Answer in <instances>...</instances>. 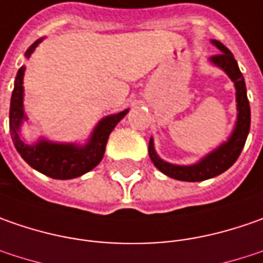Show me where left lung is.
<instances>
[{
    "label": "left lung",
    "instance_id": "8db88e82",
    "mask_svg": "<svg viewBox=\"0 0 263 263\" xmlns=\"http://www.w3.org/2000/svg\"><path fill=\"white\" fill-rule=\"evenodd\" d=\"M211 44L217 46L221 51L217 55H212L209 58L211 64L221 68L227 74L236 87V102H237V120L236 126L233 128V133L230 135L227 142L221 143L217 149L209 152L208 155L197 161L196 164L192 165H178L164 161L155 151L154 139L151 137L149 140V157L152 159L154 165L164 173L165 176L176 178L180 181H202L212 177H217L227 171L231 167L237 158L240 157L243 146L246 143L249 130H250V105H249L248 93H246V83L245 77L238 68L237 61L231 51L227 46L222 45L217 39H212Z\"/></svg>",
    "mask_w": 263,
    "mask_h": 263
}]
</instances>
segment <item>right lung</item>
<instances>
[{
  "mask_svg": "<svg viewBox=\"0 0 263 263\" xmlns=\"http://www.w3.org/2000/svg\"><path fill=\"white\" fill-rule=\"evenodd\" d=\"M42 41L44 37L37 39L35 44L29 46L25 54L26 58L33 54L36 46ZM25 70L26 67L22 66L17 71L14 89L11 95V104H10V133L17 152L30 167L51 178L70 180L86 174L87 171L93 170L102 161L109 133L126 117L128 109L104 117L96 124L85 145L52 142L45 137H39L35 143H26L20 136L22 126L27 120L25 114V105H23Z\"/></svg>",
  "mask_w": 263,
  "mask_h": 263,
  "instance_id": "1",
  "label": "right lung"
}]
</instances>
